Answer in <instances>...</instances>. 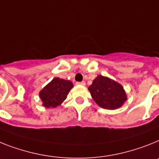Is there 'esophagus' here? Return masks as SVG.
Returning a JSON list of instances; mask_svg holds the SVG:
<instances>
[{
  "label": "esophagus",
  "instance_id": "1",
  "mask_svg": "<svg viewBox=\"0 0 159 159\" xmlns=\"http://www.w3.org/2000/svg\"><path fill=\"white\" fill-rule=\"evenodd\" d=\"M77 85H78V86H85L86 85V82H77Z\"/></svg>",
  "mask_w": 159,
  "mask_h": 159
}]
</instances>
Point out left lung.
Returning a JSON list of instances; mask_svg holds the SVG:
<instances>
[{"instance_id": "8db88e82", "label": "left lung", "mask_w": 159, "mask_h": 159, "mask_svg": "<svg viewBox=\"0 0 159 159\" xmlns=\"http://www.w3.org/2000/svg\"><path fill=\"white\" fill-rule=\"evenodd\" d=\"M88 90L94 102L104 109H118L127 100V94L122 85L104 76H97Z\"/></svg>"}]
</instances>
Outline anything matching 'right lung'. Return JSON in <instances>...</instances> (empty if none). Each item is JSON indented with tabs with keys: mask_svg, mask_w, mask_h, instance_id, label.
I'll use <instances>...</instances> for the list:
<instances>
[{
	"mask_svg": "<svg viewBox=\"0 0 159 159\" xmlns=\"http://www.w3.org/2000/svg\"><path fill=\"white\" fill-rule=\"evenodd\" d=\"M73 85L69 80L59 77L53 78L48 84L39 91V98L42 100L43 106L47 108H55L66 99L69 92Z\"/></svg>",
	"mask_w": 159,
	"mask_h": 159,
	"instance_id": "1",
	"label": "right lung"
}]
</instances>
